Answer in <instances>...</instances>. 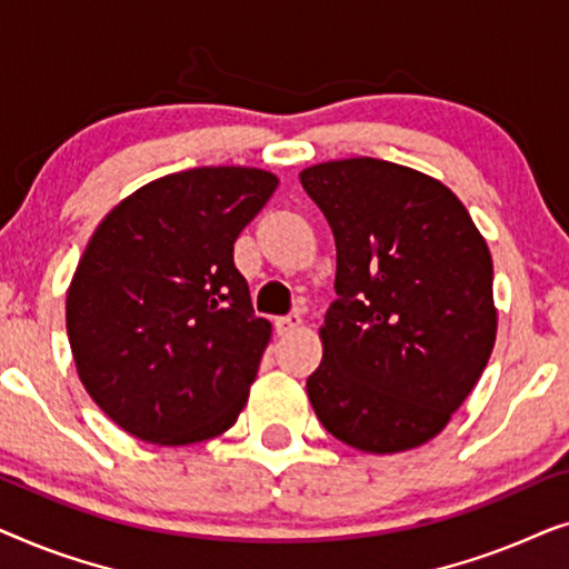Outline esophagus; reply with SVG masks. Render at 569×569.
<instances>
[{
  "label": "esophagus",
  "instance_id": "obj_1",
  "mask_svg": "<svg viewBox=\"0 0 569 569\" xmlns=\"http://www.w3.org/2000/svg\"><path fill=\"white\" fill-rule=\"evenodd\" d=\"M300 323H302L300 313H287V316H279L277 321H274V326H277V333H292V331H298V329H300Z\"/></svg>",
  "mask_w": 569,
  "mask_h": 569
}]
</instances>
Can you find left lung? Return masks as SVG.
Masks as SVG:
<instances>
[{
  "instance_id": "obj_1",
  "label": "left lung",
  "mask_w": 569,
  "mask_h": 569,
  "mask_svg": "<svg viewBox=\"0 0 569 569\" xmlns=\"http://www.w3.org/2000/svg\"><path fill=\"white\" fill-rule=\"evenodd\" d=\"M337 240V300L308 399L333 438L399 453L435 438L495 347L492 256L448 186L376 158L306 168Z\"/></svg>"
}]
</instances>
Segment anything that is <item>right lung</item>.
I'll return each instance as SVG.
<instances>
[{
    "instance_id": "1",
    "label": "right lung",
    "mask_w": 569,
    "mask_h": 569,
    "mask_svg": "<svg viewBox=\"0 0 569 569\" xmlns=\"http://www.w3.org/2000/svg\"><path fill=\"white\" fill-rule=\"evenodd\" d=\"M277 176L193 168L142 186L92 232L67 292V333L92 401L121 430L189 446L236 425L271 323L232 261Z\"/></svg>"
}]
</instances>
